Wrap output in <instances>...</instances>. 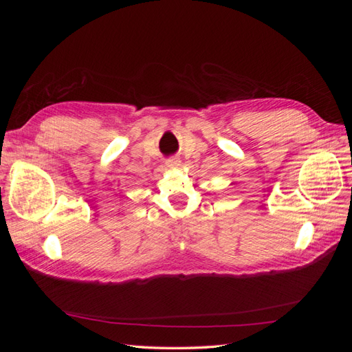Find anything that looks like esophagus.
I'll return each mask as SVG.
<instances>
[{
  "label": "esophagus",
  "instance_id": "34e87169",
  "mask_svg": "<svg viewBox=\"0 0 352 352\" xmlns=\"http://www.w3.org/2000/svg\"><path fill=\"white\" fill-rule=\"evenodd\" d=\"M166 166L168 168H176L177 166H180V160L179 158H168L166 162Z\"/></svg>",
  "mask_w": 352,
  "mask_h": 352
}]
</instances>
